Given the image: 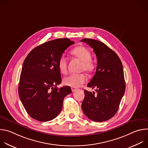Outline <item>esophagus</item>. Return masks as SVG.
Segmentation results:
<instances>
[{
    "label": "esophagus",
    "mask_w": 148,
    "mask_h": 148,
    "mask_svg": "<svg viewBox=\"0 0 148 148\" xmlns=\"http://www.w3.org/2000/svg\"><path fill=\"white\" fill-rule=\"evenodd\" d=\"M71 90H72L73 92H74V91H75L77 90V88H74V87H72V88H71Z\"/></svg>",
    "instance_id": "esophagus-1"
}]
</instances>
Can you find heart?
<instances>
[{"label":"heart","mask_w":148,"mask_h":148,"mask_svg":"<svg viewBox=\"0 0 148 148\" xmlns=\"http://www.w3.org/2000/svg\"><path fill=\"white\" fill-rule=\"evenodd\" d=\"M71 53L73 56L82 61L81 70L91 73L94 69V64L91 60V54L90 51L84 46H77L71 50ZM58 67L61 73H66L67 69V59L62 55L59 58L58 61ZM87 80L85 74H71L66 77L63 79V82L66 86L71 87H78Z\"/></svg>","instance_id":"heart-1"}]
</instances>
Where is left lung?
<instances>
[{"instance_id": "left-lung-1", "label": "left lung", "mask_w": 148, "mask_h": 148, "mask_svg": "<svg viewBox=\"0 0 148 148\" xmlns=\"http://www.w3.org/2000/svg\"><path fill=\"white\" fill-rule=\"evenodd\" d=\"M81 41L93 49L97 59L96 72L87 85L95 88L97 93L84 91L82 111L92 121H107L116 113L125 91L122 62L118 55L102 42L91 38H83Z\"/></svg>"}]
</instances>
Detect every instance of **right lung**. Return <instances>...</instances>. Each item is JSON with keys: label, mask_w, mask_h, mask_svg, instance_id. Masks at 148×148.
<instances>
[{"label": "right lung", "mask_w": 148, "mask_h": 148, "mask_svg": "<svg viewBox=\"0 0 148 148\" xmlns=\"http://www.w3.org/2000/svg\"><path fill=\"white\" fill-rule=\"evenodd\" d=\"M74 42L58 38L42 44L27 56L22 66L18 95L27 114L41 122L49 121L61 112L63 99L72 92L69 86L60 88L59 58Z\"/></svg>", "instance_id": "1"}]
</instances>
